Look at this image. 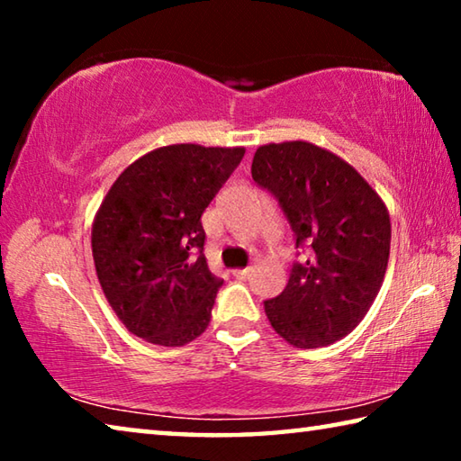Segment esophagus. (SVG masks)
I'll return each mask as SVG.
<instances>
[{"label": "esophagus", "mask_w": 461, "mask_h": 461, "mask_svg": "<svg viewBox=\"0 0 461 461\" xmlns=\"http://www.w3.org/2000/svg\"><path fill=\"white\" fill-rule=\"evenodd\" d=\"M249 275H252V268H236V270H233V276H236V278H240V280H246Z\"/></svg>", "instance_id": "esophagus-1"}]
</instances>
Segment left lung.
Here are the masks:
<instances>
[{"label": "left lung", "mask_w": 461, "mask_h": 461, "mask_svg": "<svg viewBox=\"0 0 461 461\" xmlns=\"http://www.w3.org/2000/svg\"><path fill=\"white\" fill-rule=\"evenodd\" d=\"M252 178L278 199L296 246H311L307 262L293 264L285 291L264 303L270 325L303 349L346 338L386 275V203L349 162L305 140L260 146Z\"/></svg>", "instance_id": "obj_1"}]
</instances>
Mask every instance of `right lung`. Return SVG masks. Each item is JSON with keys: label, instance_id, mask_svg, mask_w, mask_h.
Here are the masks:
<instances>
[{"label": "right lung", "instance_id": "obj_1", "mask_svg": "<svg viewBox=\"0 0 461 461\" xmlns=\"http://www.w3.org/2000/svg\"><path fill=\"white\" fill-rule=\"evenodd\" d=\"M244 152L160 146L131 162L101 201L91 228L95 272L115 315L140 339L176 348L207 330L223 280L203 254L201 215Z\"/></svg>", "mask_w": 461, "mask_h": 461}]
</instances>
